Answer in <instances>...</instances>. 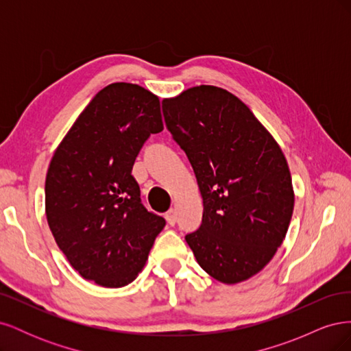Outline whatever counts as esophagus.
<instances>
[{"instance_id": "1", "label": "esophagus", "mask_w": 351, "mask_h": 351, "mask_svg": "<svg viewBox=\"0 0 351 351\" xmlns=\"http://www.w3.org/2000/svg\"><path fill=\"white\" fill-rule=\"evenodd\" d=\"M165 218H167V222L169 226H176V222H177V214H176V210L174 209H169L167 214H165Z\"/></svg>"}]
</instances>
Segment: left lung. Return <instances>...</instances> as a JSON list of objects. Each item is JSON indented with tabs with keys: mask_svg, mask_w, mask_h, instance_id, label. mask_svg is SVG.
I'll list each match as a JSON object with an SVG mask.
<instances>
[{
	"mask_svg": "<svg viewBox=\"0 0 351 351\" xmlns=\"http://www.w3.org/2000/svg\"><path fill=\"white\" fill-rule=\"evenodd\" d=\"M162 112L204 199L202 224L186 234L197 263L224 284L253 277L281 246L293 215L281 147L246 105L217 86L164 99Z\"/></svg>",
	"mask_w": 351,
	"mask_h": 351,
	"instance_id": "8db88e82",
	"label": "left lung"
}]
</instances>
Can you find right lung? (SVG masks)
Instances as JSON below:
<instances>
[{"label":"right lung","instance_id":"add662e5","mask_svg":"<svg viewBox=\"0 0 351 351\" xmlns=\"http://www.w3.org/2000/svg\"><path fill=\"white\" fill-rule=\"evenodd\" d=\"M158 97L112 83L79 115L51 159L48 226L84 280L119 289L143 268L165 219L147 210L132 168L151 134L162 132Z\"/></svg>","mask_w":351,"mask_h":351}]
</instances>
